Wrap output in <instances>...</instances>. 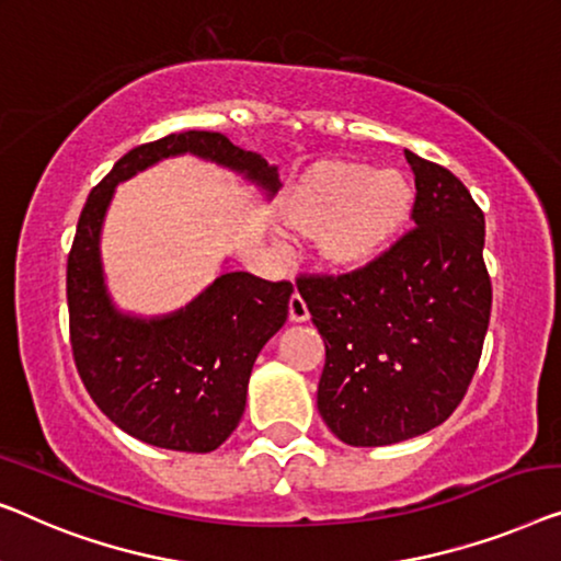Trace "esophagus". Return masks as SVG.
<instances>
[{"mask_svg": "<svg viewBox=\"0 0 561 561\" xmlns=\"http://www.w3.org/2000/svg\"><path fill=\"white\" fill-rule=\"evenodd\" d=\"M307 318H310V310H307L305 299L295 291V295L289 297V320L291 322H305Z\"/></svg>", "mask_w": 561, "mask_h": 561, "instance_id": "34e87169", "label": "esophagus"}]
</instances>
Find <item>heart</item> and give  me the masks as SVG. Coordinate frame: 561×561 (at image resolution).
Wrapping results in <instances>:
<instances>
[{
    "mask_svg": "<svg viewBox=\"0 0 561 561\" xmlns=\"http://www.w3.org/2000/svg\"><path fill=\"white\" fill-rule=\"evenodd\" d=\"M414 210V185L404 172L356 160H325L307 168L279 203L284 228L318 239V254L333 270L374 264L404 231Z\"/></svg>",
    "mask_w": 561,
    "mask_h": 561,
    "instance_id": "obj_1",
    "label": "heart"
}]
</instances>
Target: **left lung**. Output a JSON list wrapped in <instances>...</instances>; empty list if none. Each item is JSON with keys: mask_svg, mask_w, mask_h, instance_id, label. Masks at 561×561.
Masks as SVG:
<instances>
[{"mask_svg": "<svg viewBox=\"0 0 561 561\" xmlns=\"http://www.w3.org/2000/svg\"><path fill=\"white\" fill-rule=\"evenodd\" d=\"M414 228L374 264L299 274L325 343L318 409L345 445L381 447L435 430L476 376L493 289L485 218L453 172L407 152Z\"/></svg>", "mask_w": 561, "mask_h": 561, "instance_id": "left-lung-1", "label": "left lung"}]
</instances>
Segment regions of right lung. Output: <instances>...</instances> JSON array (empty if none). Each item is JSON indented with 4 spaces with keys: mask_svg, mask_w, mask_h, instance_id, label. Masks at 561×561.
<instances>
[{
    "mask_svg": "<svg viewBox=\"0 0 561 561\" xmlns=\"http://www.w3.org/2000/svg\"><path fill=\"white\" fill-rule=\"evenodd\" d=\"M243 172L277 193V168L220 131H183L126 152L89 193L68 254L70 348L96 407L126 435L175 453H210L231 437L247 407L249 376L264 343L287 320L289 282L226 272L183 310L141 320L106 295L99 236L114 187L172 154Z\"/></svg>",
    "mask_w": 561,
    "mask_h": 561,
    "instance_id": "add662e5",
    "label": "right lung"
}]
</instances>
